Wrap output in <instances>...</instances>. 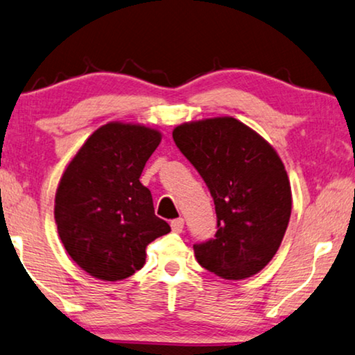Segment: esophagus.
<instances>
[{"label": "esophagus", "instance_id": "esophagus-1", "mask_svg": "<svg viewBox=\"0 0 355 355\" xmlns=\"http://www.w3.org/2000/svg\"><path fill=\"white\" fill-rule=\"evenodd\" d=\"M171 230L174 232H182V230H184V220H182V218H176V220L171 221Z\"/></svg>", "mask_w": 355, "mask_h": 355}]
</instances>
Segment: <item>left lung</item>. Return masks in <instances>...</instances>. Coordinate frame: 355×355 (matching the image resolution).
<instances>
[{
    "label": "left lung",
    "mask_w": 355,
    "mask_h": 355,
    "mask_svg": "<svg viewBox=\"0 0 355 355\" xmlns=\"http://www.w3.org/2000/svg\"><path fill=\"white\" fill-rule=\"evenodd\" d=\"M173 139L215 202L218 231L215 239L193 245L197 261L223 279L257 275L278 252L293 208L279 155L231 116L179 124Z\"/></svg>",
    "instance_id": "1"
}]
</instances>
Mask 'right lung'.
<instances>
[{"instance_id":"obj_1","label":"right lung","mask_w":355,"mask_h":355,"mask_svg":"<svg viewBox=\"0 0 355 355\" xmlns=\"http://www.w3.org/2000/svg\"><path fill=\"white\" fill-rule=\"evenodd\" d=\"M159 142L158 129L113 121L85 140L62 173L58 234L71 259L96 279L129 278L144 266L150 242L171 231L139 181Z\"/></svg>"}]
</instances>
